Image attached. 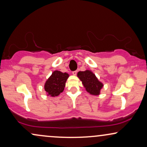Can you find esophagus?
I'll use <instances>...</instances> for the list:
<instances>
[{
  "label": "esophagus",
  "instance_id": "obj_1",
  "mask_svg": "<svg viewBox=\"0 0 147 147\" xmlns=\"http://www.w3.org/2000/svg\"><path fill=\"white\" fill-rule=\"evenodd\" d=\"M77 70H75V71H73V72H72V75H77Z\"/></svg>",
  "mask_w": 147,
  "mask_h": 147
}]
</instances>
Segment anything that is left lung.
I'll list each match as a JSON object with an SVG mask.
<instances>
[{"mask_svg": "<svg viewBox=\"0 0 147 147\" xmlns=\"http://www.w3.org/2000/svg\"><path fill=\"white\" fill-rule=\"evenodd\" d=\"M77 77L89 94L93 96L100 95L104 84L98 80L92 70H85V71H79L77 73Z\"/></svg>", "mask_w": 147, "mask_h": 147, "instance_id": "1", "label": "left lung"}]
</instances>
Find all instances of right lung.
<instances>
[{
  "label": "right lung",
  "instance_id": "right-lung-1",
  "mask_svg": "<svg viewBox=\"0 0 147 147\" xmlns=\"http://www.w3.org/2000/svg\"><path fill=\"white\" fill-rule=\"evenodd\" d=\"M69 75L66 72L54 70L44 85V90L47 96L56 97L64 91Z\"/></svg>",
  "mask_w": 147,
  "mask_h": 147
}]
</instances>
